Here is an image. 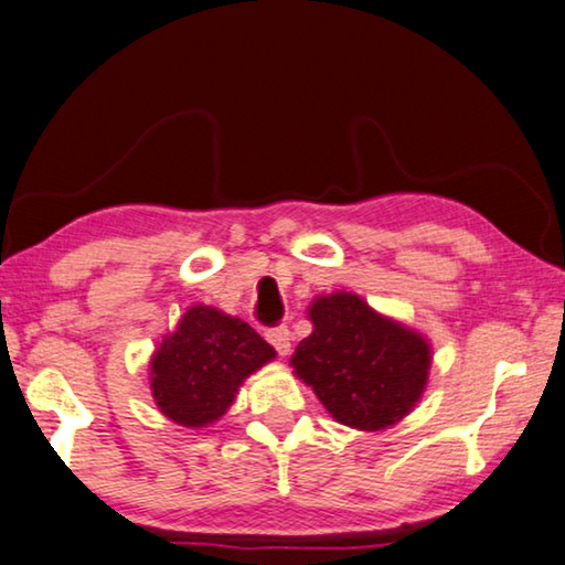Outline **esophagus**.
Returning <instances> with one entry per match:
<instances>
[{
	"mask_svg": "<svg viewBox=\"0 0 565 565\" xmlns=\"http://www.w3.org/2000/svg\"><path fill=\"white\" fill-rule=\"evenodd\" d=\"M266 341L271 343L279 356H286L291 351V331L286 327H271L266 329Z\"/></svg>",
	"mask_w": 565,
	"mask_h": 565,
	"instance_id": "esophagus-1",
	"label": "esophagus"
}]
</instances>
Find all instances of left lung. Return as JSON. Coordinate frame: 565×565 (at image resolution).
<instances>
[{"instance_id": "1", "label": "left lung", "mask_w": 565, "mask_h": 565, "mask_svg": "<svg viewBox=\"0 0 565 565\" xmlns=\"http://www.w3.org/2000/svg\"><path fill=\"white\" fill-rule=\"evenodd\" d=\"M309 317L313 331L296 347L291 363L333 418L379 431L414 408L431 366V351L418 333L343 291L313 301Z\"/></svg>"}]
</instances>
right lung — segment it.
<instances>
[{"instance_id": "obj_1", "label": "right lung", "mask_w": 565, "mask_h": 565, "mask_svg": "<svg viewBox=\"0 0 565 565\" xmlns=\"http://www.w3.org/2000/svg\"><path fill=\"white\" fill-rule=\"evenodd\" d=\"M274 359L248 323L191 306L151 359V394L181 426H206L232 406L238 384Z\"/></svg>"}]
</instances>
